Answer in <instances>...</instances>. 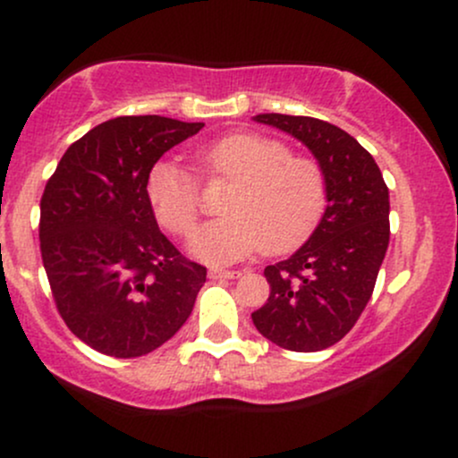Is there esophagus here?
<instances>
[{
	"instance_id": "esophagus-1",
	"label": "esophagus",
	"mask_w": 458,
	"mask_h": 458,
	"mask_svg": "<svg viewBox=\"0 0 458 458\" xmlns=\"http://www.w3.org/2000/svg\"><path fill=\"white\" fill-rule=\"evenodd\" d=\"M241 271H230V269H217V267H211L208 269V277L211 280H234V277H239Z\"/></svg>"
}]
</instances>
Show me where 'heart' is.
<instances>
[{
    "instance_id": "obj_1",
    "label": "heart",
    "mask_w": 458,
    "mask_h": 458,
    "mask_svg": "<svg viewBox=\"0 0 458 458\" xmlns=\"http://www.w3.org/2000/svg\"><path fill=\"white\" fill-rule=\"evenodd\" d=\"M196 159L211 176L234 182L222 211L193 230L187 250L213 265H228L265 247L286 254L317 228L325 211L327 185L320 165L308 157L291 155L280 140L259 133H233L198 150ZM146 196L165 230L185 234L198 219V185L172 161L152 165Z\"/></svg>"
}]
</instances>
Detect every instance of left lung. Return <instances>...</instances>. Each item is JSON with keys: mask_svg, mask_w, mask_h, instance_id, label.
<instances>
[{"mask_svg": "<svg viewBox=\"0 0 458 458\" xmlns=\"http://www.w3.org/2000/svg\"><path fill=\"white\" fill-rule=\"evenodd\" d=\"M254 120L312 152L325 174L327 207L291 259L267 267L271 293L251 320L282 349L323 351L353 329L375 291L390 243V191L370 152L335 124L286 114Z\"/></svg>", "mask_w": 458, "mask_h": 458, "instance_id": "obj_1", "label": "left lung"}]
</instances>
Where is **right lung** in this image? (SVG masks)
<instances>
[{
  "mask_svg": "<svg viewBox=\"0 0 458 458\" xmlns=\"http://www.w3.org/2000/svg\"><path fill=\"white\" fill-rule=\"evenodd\" d=\"M204 123L120 115L68 146L40 199V254L57 312L94 351L120 360L159 349L185 325L207 267L157 225L146 181Z\"/></svg>",
  "mask_w": 458,
  "mask_h": 458,
  "instance_id": "right-lung-1",
  "label": "right lung"
}]
</instances>
